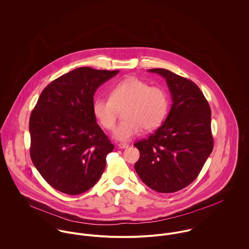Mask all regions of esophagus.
Listing matches in <instances>:
<instances>
[{
	"label": "esophagus",
	"instance_id": "34e87169",
	"mask_svg": "<svg viewBox=\"0 0 249 249\" xmlns=\"http://www.w3.org/2000/svg\"><path fill=\"white\" fill-rule=\"evenodd\" d=\"M129 145L127 144V143H123V142H121V143H118V147L119 148H122V149H124V148H127Z\"/></svg>",
	"mask_w": 249,
	"mask_h": 249
}]
</instances>
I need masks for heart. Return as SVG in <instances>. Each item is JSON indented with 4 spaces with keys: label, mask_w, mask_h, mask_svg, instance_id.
I'll return each mask as SVG.
<instances>
[{
    "label": "heart",
    "mask_w": 249,
    "mask_h": 249,
    "mask_svg": "<svg viewBox=\"0 0 249 249\" xmlns=\"http://www.w3.org/2000/svg\"><path fill=\"white\" fill-rule=\"evenodd\" d=\"M166 92L134 76L115 84L110 97H99L93 103V113L107 130L115 127L119 112L124 109V121L114 130L116 140L127 142L137 136L142 128L151 130L163 121L168 110Z\"/></svg>",
    "instance_id": "1"
}]
</instances>
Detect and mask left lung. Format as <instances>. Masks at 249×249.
I'll use <instances>...</instances> for the list:
<instances>
[{"mask_svg": "<svg viewBox=\"0 0 249 249\" xmlns=\"http://www.w3.org/2000/svg\"><path fill=\"white\" fill-rule=\"evenodd\" d=\"M148 71L166 78L173 105L164 124L134 143L140 151L134 168L150 189L175 193L197 178L213 150L211 108L192 80L166 69Z\"/></svg>", "mask_w": 249, "mask_h": 249, "instance_id": "8db88e82", "label": "left lung"}]
</instances>
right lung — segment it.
<instances>
[{
  "instance_id": "1",
  "label": "right lung",
  "mask_w": 249,
  "mask_h": 249,
  "mask_svg": "<svg viewBox=\"0 0 249 249\" xmlns=\"http://www.w3.org/2000/svg\"><path fill=\"white\" fill-rule=\"evenodd\" d=\"M118 72L79 67L42 91L30 118V154L55 190L79 195L102 177L114 145L96 122L94 95Z\"/></svg>"
}]
</instances>
